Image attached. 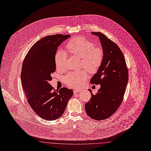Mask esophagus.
Wrapping results in <instances>:
<instances>
[{
    "instance_id": "34e87169",
    "label": "esophagus",
    "mask_w": 151,
    "mask_h": 151,
    "mask_svg": "<svg viewBox=\"0 0 151 151\" xmlns=\"http://www.w3.org/2000/svg\"><path fill=\"white\" fill-rule=\"evenodd\" d=\"M81 91V90H77V89H76L74 90V93H77L78 92H80Z\"/></svg>"
}]
</instances>
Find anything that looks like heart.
Here are the masks:
<instances>
[{
    "label": "heart",
    "instance_id": "heart-1",
    "mask_svg": "<svg viewBox=\"0 0 151 151\" xmlns=\"http://www.w3.org/2000/svg\"><path fill=\"white\" fill-rule=\"evenodd\" d=\"M67 48L70 54L80 58L81 66L90 73H95L100 67L104 58V52L99 47H95L93 43L82 36H77L70 40ZM67 56L65 52L59 50L55 56V64L58 70H64L66 66ZM88 78L84 70L68 73L65 77L68 86L77 88L82 86Z\"/></svg>",
    "mask_w": 151,
    "mask_h": 151
}]
</instances>
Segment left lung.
<instances>
[{"mask_svg": "<svg viewBox=\"0 0 151 151\" xmlns=\"http://www.w3.org/2000/svg\"><path fill=\"white\" fill-rule=\"evenodd\" d=\"M100 40L104 58L92 84H101L98 93L85 104L87 114L93 119L103 120L114 114L121 105L129 80L128 70L123 52L119 47L100 32H92Z\"/></svg>", "mask_w": 151, "mask_h": 151, "instance_id": "8db88e82", "label": "left lung"}]
</instances>
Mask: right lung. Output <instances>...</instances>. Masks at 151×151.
Here are the masks:
<instances>
[{
    "label": "right lung",
    "mask_w": 151,
    "mask_h": 151,
    "mask_svg": "<svg viewBox=\"0 0 151 151\" xmlns=\"http://www.w3.org/2000/svg\"><path fill=\"white\" fill-rule=\"evenodd\" d=\"M70 35L48 36L37 41L27 54L22 66L21 84L27 102L43 119L52 121L64 114L73 90H53L49 84L56 70L55 56L58 47Z\"/></svg>",
    "instance_id": "add662e5"
}]
</instances>
